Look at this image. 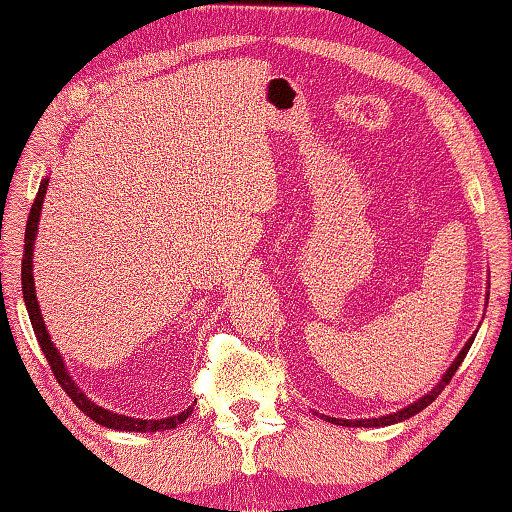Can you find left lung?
Masks as SVG:
<instances>
[{
    "label": "left lung",
    "instance_id": "1",
    "mask_svg": "<svg viewBox=\"0 0 512 512\" xmlns=\"http://www.w3.org/2000/svg\"><path fill=\"white\" fill-rule=\"evenodd\" d=\"M485 300H490V293H487ZM473 339H476V335H473V337L469 339V342L464 344L462 351H459L457 358L453 360V365H450V367L446 369V374L441 376V381L436 383L434 388L427 392V395H422L420 399H416V402L409 404V406H404V409H399L397 413H388V416H379V418H360V420H344V418H330V416H321V418H325L328 422H335V425H342V427H388V425H395V422H402V420H406V418L416 416V413H420L422 409H427V406L432 404L434 399L441 395V390L446 388L448 381L453 379V374L457 372V367L462 365V360L466 358V353H469ZM314 413H316V411H314ZM316 416H318V413H316Z\"/></svg>",
    "mask_w": 512,
    "mask_h": 512
}]
</instances>
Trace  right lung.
<instances>
[{
    "instance_id": "1",
    "label": "right lung",
    "mask_w": 512,
    "mask_h": 512,
    "mask_svg": "<svg viewBox=\"0 0 512 512\" xmlns=\"http://www.w3.org/2000/svg\"><path fill=\"white\" fill-rule=\"evenodd\" d=\"M48 180L50 177H43L39 184V194L34 198L32 210H29V219H27V231H25V254H22V270H20V279H22V298H25V307L29 314V321H32L34 335L39 339V346L43 355H46L50 369H53L55 379L59 381V385L66 390V395L73 399V404L78 406L80 411L87 413L94 422H99L103 427L117 429V432H164V429H175L177 425H182L184 420L191 416L194 406L184 409L182 413L170 418H159V420H143V418H131V416H122V413L108 411L99 406L96 402H92L90 397L85 395L83 390L78 388L76 381L71 379L69 369L64 365L62 353L57 351V346L50 339V332L46 328V321L41 316V307L39 300H36V291H34V268H32V258H34V240L36 233H39V221H41V207H43V198H46L48 191Z\"/></svg>"
}]
</instances>
